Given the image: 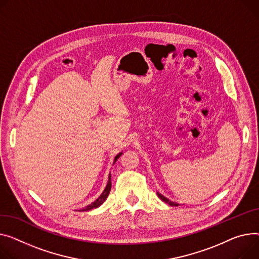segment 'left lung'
<instances>
[{
  "label": "left lung",
  "mask_w": 259,
  "mask_h": 259,
  "mask_svg": "<svg viewBox=\"0 0 259 259\" xmlns=\"http://www.w3.org/2000/svg\"><path fill=\"white\" fill-rule=\"evenodd\" d=\"M157 196L163 201V202H165V203H168L170 206H178V204L177 203H175V202H173V201H169L168 199H166L165 197H163L161 194H159V193H157Z\"/></svg>",
  "instance_id": "left-lung-1"
}]
</instances>
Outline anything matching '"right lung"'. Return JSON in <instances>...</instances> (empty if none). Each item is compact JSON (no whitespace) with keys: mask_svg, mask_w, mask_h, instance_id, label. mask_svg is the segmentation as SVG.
<instances>
[{"mask_svg":"<svg viewBox=\"0 0 259 259\" xmlns=\"http://www.w3.org/2000/svg\"><path fill=\"white\" fill-rule=\"evenodd\" d=\"M120 155H122V153H119V154L116 155L115 158H114V162L117 160V158L120 156ZM114 162H113V163H114ZM110 179H111V175L109 174V180H108V183H107V185H106V187H105V189H104V192L102 193V195H101L94 203H92L91 205H89L86 208H83L82 211H86V210H91V209L97 208V207H99L100 205L103 204V202H104V201L107 199V197H108V195H109V193H110V189H111V180H110Z\"/></svg>","mask_w":259,"mask_h":259,"instance_id":"obj_1","label":"right lung"}]
</instances>
